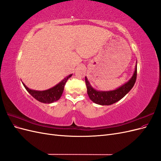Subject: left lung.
I'll return each instance as SVG.
<instances>
[{
	"label": "left lung",
	"instance_id": "8db88e82",
	"mask_svg": "<svg viewBox=\"0 0 161 161\" xmlns=\"http://www.w3.org/2000/svg\"><path fill=\"white\" fill-rule=\"evenodd\" d=\"M136 77H137V66H136L133 76H131L128 82L115 90L108 91L95 90L91 86L86 77H85L87 94H88L90 99L95 103L101 105H109L114 104L122 99L132 89L136 80Z\"/></svg>",
	"mask_w": 161,
	"mask_h": 161
}]
</instances>
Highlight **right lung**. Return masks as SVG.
I'll list each match as a JSON object with an SVG mask.
<instances>
[{
  "label": "right lung",
  "mask_w": 161,
  "mask_h": 161,
  "mask_svg": "<svg viewBox=\"0 0 161 161\" xmlns=\"http://www.w3.org/2000/svg\"><path fill=\"white\" fill-rule=\"evenodd\" d=\"M72 75L68 76L66 78H64L60 82L57 84L56 86L51 89H49L46 91H36V90H31L29 89L27 86L22 82L24 87L25 89L28 91L32 97H33L36 100L42 102V103H52L54 101H58L59 99L62 95L63 91L64 89V86L66 85V82L71 77Z\"/></svg>",
  "instance_id": "obj_1"
}]
</instances>
